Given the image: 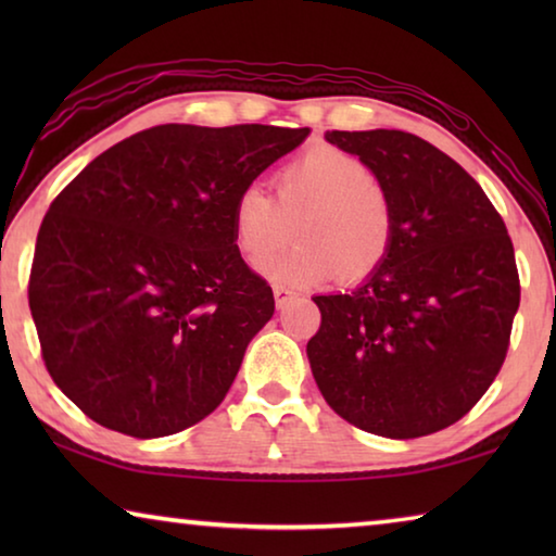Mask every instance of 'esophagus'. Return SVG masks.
<instances>
[{
    "label": "esophagus",
    "instance_id": "34e87169",
    "mask_svg": "<svg viewBox=\"0 0 556 556\" xmlns=\"http://www.w3.org/2000/svg\"><path fill=\"white\" fill-rule=\"evenodd\" d=\"M271 291H275V301H277V308H281V306H287V304H289V301L296 296V291H291V289H287V287H281V285H277V287H275V289H271Z\"/></svg>",
    "mask_w": 556,
    "mask_h": 556
}]
</instances>
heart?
<instances>
[{
    "label": "heart",
    "instance_id": "1",
    "mask_svg": "<svg viewBox=\"0 0 556 556\" xmlns=\"http://www.w3.org/2000/svg\"><path fill=\"white\" fill-rule=\"evenodd\" d=\"M296 244L265 267L287 287L333 277L343 285L368 279L388 260L394 240L392 203L370 168L333 144H314L281 164L275 199L257 184L242 186L230 208L235 250L257 267L289 238Z\"/></svg>",
    "mask_w": 556,
    "mask_h": 556
}]
</instances>
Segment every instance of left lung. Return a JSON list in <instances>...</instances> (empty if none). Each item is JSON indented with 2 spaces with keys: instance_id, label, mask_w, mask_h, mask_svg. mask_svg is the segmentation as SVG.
Wrapping results in <instances>:
<instances>
[{
  "instance_id": "left-lung-1",
  "label": "left lung",
  "mask_w": 556,
  "mask_h": 556,
  "mask_svg": "<svg viewBox=\"0 0 556 556\" xmlns=\"http://www.w3.org/2000/svg\"><path fill=\"white\" fill-rule=\"evenodd\" d=\"M326 139L378 176L394 240L363 287L314 296V380L357 429L434 434L466 417L503 368L520 306L513 240L476 178L421 137L333 129Z\"/></svg>"
}]
</instances>
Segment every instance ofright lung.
<instances>
[{
  "label": "right lung",
  "mask_w": 556,
  "mask_h": 556,
  "mask_svg": "<svg viewBox=\"0 0 556 556\" xmlns=\"http://www.w3.org/2000/svg\"><path fill=\"white\" fill-rule=\"evenodd\" d=\"M308 127L159 125L55 195L29 308L46 370L86 417L135 439L199 425L225 400L275 294L235 250L242 186Z\"/></svg>",
  "instance_id": "1"
}]
</instances>
